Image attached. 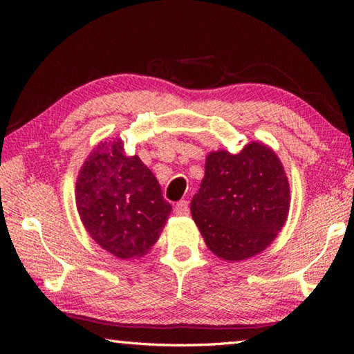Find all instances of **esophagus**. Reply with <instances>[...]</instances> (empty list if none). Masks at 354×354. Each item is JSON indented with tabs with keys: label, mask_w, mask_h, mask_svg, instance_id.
Segmentation results:
<instances>
[{
	"label": "esophagus",
	"mask_w": 354,
	"mask_h": 354,
	"mask_svg": "<svg viewBox=\"0 0 354 354\" xmlns=\"http://www.w3.org/2000/svg\"><path fill=\"white\" fill-rule=\"evenodd\" d=\"M189 212H190L189 201H179L175 207V213L178 216H185V214H189Z\"/></svg>",
	"instance_id": "esophagus-1"
}]
</instances>
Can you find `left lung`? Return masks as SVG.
Segmentation results:
<instances>
[{
    "label": "left lung",
    "mask_w": 354,
    "mask_h": 354,
    "mask_svg": "<svg viewBox=\"0 0 354 354\" xmlns=\"http://www.w3.org/2000/svg\"><path fill=\"white\" fill-rule=\"evenodd\" d=\"M289 207L281 161L272 149L252 141L236 155L208 153L190 209L208 250L222 260L242 261L274 242Z\"/></svg>",
    "instance_id": "left-lung-1"
}]
</instances>
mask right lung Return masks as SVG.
I'll use <instances>...</instances> for the list:
<instances>
[{
	"label": "right lung",
	"mask_w": 354,
	"mask_h": 354,
	"mask_svg": "<svg viewBox=\"0 0 354 354\" xmlns=\"http://www.w3.org/2000/svg\"><path fill=\"white\" fill-rule=\"evenodd\" d=\"M76 205L88 234L118 259L145 255L160 239L171 205L137 155L120 138L103 141L82 165Z\"/></svg>",
	"instance_id": "1"
}]
</instances>
